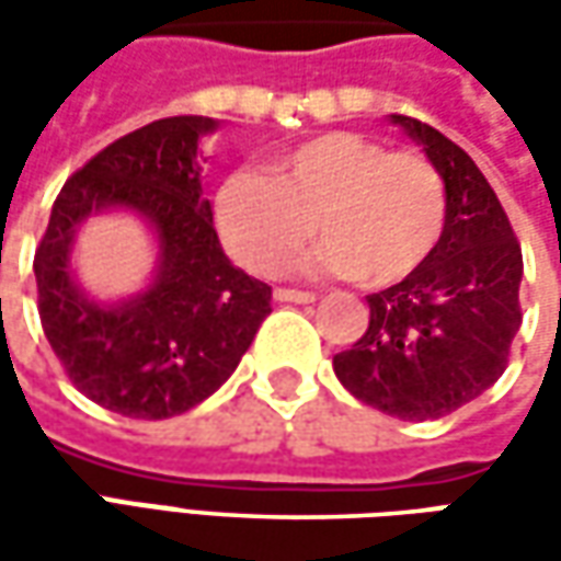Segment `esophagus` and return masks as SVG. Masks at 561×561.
I'll return each instance as SVG.
<instances>
[{
    "instance_id": "esophagus-1",
    "label": "esophagus",
    "mask_w": 561,
    "mask_h": 561,
    "mask_svg": "<svg viewBox=\"0 0 561 561\" xmlns=\"http://www.w3.org/2000/svg\"><path fill=\"white\" fill-rule=\"evenodd\" d=\"M274 299L277 302H296V306H309V302H314L318 296L309 290H290V287H277L274 290Z\"/></svg>"
}]
</instances>
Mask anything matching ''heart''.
<instances>
[{"label":"heart","mask_w":561,"mask_h":561,"mask_svg":"<svg viewBox=\"0 0 561 561\" xmlns=\"http://www.w3.org/2000/svg\"><path fill=\"white\" fill-rule=\"evenodd\" d=\"M218 230L252 274H277L314 230L312 268L390 287L419 271L446 230V184L421 152L362 134H321L218 190Z\"/></svg>","instance_id":"b5f03b06"}]
</instances>
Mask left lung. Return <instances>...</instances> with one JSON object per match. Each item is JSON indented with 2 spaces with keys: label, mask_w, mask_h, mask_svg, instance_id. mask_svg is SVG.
<instances>
[{
  "label": "left lung",
  "mask_w": 561,
  "mask_h": 561,
  "mask_svg": "<svg viewBox=\"0 0 561 561\" xmlns=\"http://www.w3.org/2000/svg\"><path fill=\"white\" fill-rule=\"evenodd\" d=\"M446 184V230L431 259L368 296V328L334 356L340 383L383 415L443 419L506 371L522 324V247L493 186L440 130L393 115Z\"/></svg>",
  "instance_id": "obj_1"
}]
</instances>
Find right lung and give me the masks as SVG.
<instances>
[{"label": "right lung", "mask_w": 561, "mask_h": 561, "mask_svg": "<svg viewBox=\"0 0 561 561\" xmlns=\"http://www.w3.org/2000/svg\"><path fill=\"white\" fill-rule=\"evenodd\" d=\"M203 115L146 124L108 142L61 186L33 255L43 334L68 380L124 419L184 415L211 397L271 314V287L233 268L203 196L196 146ZM99 207H134L157 227L163 265L130 304L96 307L73 287L67 252Z\"/></svg>", "instance_id": "1"}]
</instances>
